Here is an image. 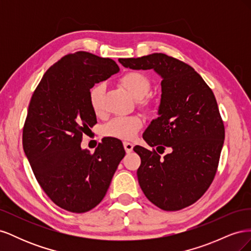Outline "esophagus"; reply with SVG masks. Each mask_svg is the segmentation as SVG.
Listing matches in <instances>:
<instances>
[{
	"label": "esophagus",
	"instance_id": "esophagus-1",
	"mask_svg": "<svg viewBox=\"0 0 251 251\" xmlns=\"http://www.w3.org/2000/svg\"><path fill=\"white\" fill-rule=\"evenodd\" d=\"M124 147H125V150L126 153H131V151H133V148H134V144L132 142H128V141H125L124 142Z\"/></svg>",
	"mask_w": 251,
	"mask_h": 251
}]
</instances>
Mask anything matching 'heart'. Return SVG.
I'll return each instance as SVG.
<instances>
[{
    "label": "heart",
    "mask_w": 251,
    "mask_h": 251,
    "mask_svg": "<svg viewBox=\"0 0 251 251\" xmlns=\"http://www.w3.org/2000/svg\"><path fill=\"white\" fill-rule=\"evenodd\" d=\"M123 86L133 97L137 98L141 104H147V100L143 96L150 91L151 82L146 75L140 72H128L120 79ZM104 86L102 83L95 85L90 90V103L93 111L100 114L102 110V96ZM142 127V120L138 116H123L113 118L103 126V132L110 137L119 139H132Z\"/></svg>",
    "instance_id": "obj_1"
}]
</instances>
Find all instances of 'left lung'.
<instances>
[{
    "mask_svg": "<svg viewBox=\"0 0 251 251\" xmlns=\"http://www.w3.org/2000/svg\"><path fill=\"white\" fill-rule=\"evenodd\" d=\"M133 70L153 69L160 75L159 117L142 137L155 150L136 146L140 156L139 185L147 198L163 210H180L198 201L217 173L225 128L216 97L194 68L163 53L119 58Z\"/></svg>",
    "mask_w": 251,
    "mask_h": 251,
    "instance_id": "left-lung-1",
    "label": "left lung"
}]
</instances>
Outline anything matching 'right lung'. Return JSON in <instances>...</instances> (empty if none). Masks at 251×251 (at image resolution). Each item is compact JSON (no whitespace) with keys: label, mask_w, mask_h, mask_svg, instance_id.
Segmentation results:
<instances>
[{"label":"right lung","mask_w":251,"mask_h":251,"mask_svg":"<svg viewBox=\"0 0 251 251\" xmlns=\"http://www.w3.org/2000/svg\"><path fill=\"white\" fill-rule=\"evenodd\" d=\"M119 71L111 58L78 51L44 74L29 103L23 149L39 184L60 208L89 211L107 194L126 155L123 142L108 138L93 154L82 150V134L96 123L90 89Z\"/></svg>","instance_id":"obj_1"}]
</instances>
